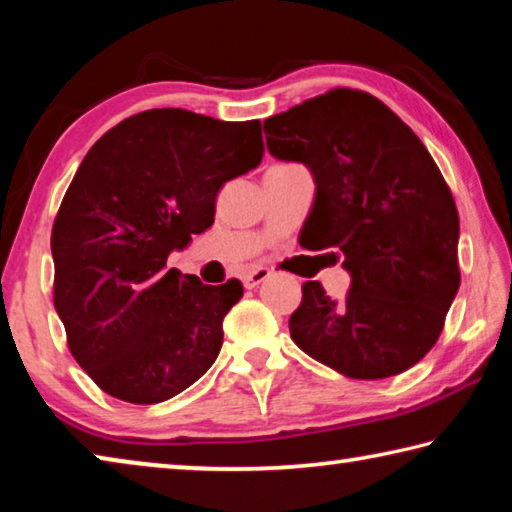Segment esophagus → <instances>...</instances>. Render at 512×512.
<instances>
[{"label": "esophagus", "mask_w": 512, "mask_h": 512, "mask_svg": "<svg viewBox=\"0 0 512 512\" xmlns=\"http://www.w3.org/2000/svg\"><path fill=\"white\" fill-rule=\"evenodd\" d=\"M268 277H271V271H268V268H253V271H248V273H244V287L246 289H255V287H259V284L262 282H266Z\"/></svg>", "instance_id": "34e87169"}]
</instances>
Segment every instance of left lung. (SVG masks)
Returning a JSON list of instances; mask_svg holds the SVG:
<instances>
[{"label": "left lung", "mask_w": 512, "mask_h": 512, "mask_svg": "<svg viewBox=\"0 0 512 512\" xmlns=\"http://www.w3.org/2000/svg\"><path fill=\"white\" fill-rule=\"evenodd\" d=\"M264 133L273 158L314 176L300 244L329 248L352 277L343 300L302 284L291 339L352 379L409 370L438 341L461 284L458 212L443 173L418 135L361 90H329L268 117Z\"/></svg>", "instance_id": "8db88e82"}]
</instances>
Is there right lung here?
I'll return each instance as SVG.
<instances>
[{
  "label": "right lung",
  "mask_w": 512,
  "mask_h": 512,
  "mask_svg": "<svg viewBox=\"0 0 512 512\" xmlns=\"http://www.w3.org/2000/svg\"><path fill=\"white\" fill-rule=\"evenodd\" d=\"M262 124L183 108L121 121L85 155L51 230L54 307L67 345L101 391L158 404L201 379L244 296L167 271L214 223L223 183L262 162Z\"/></svg>",
  "instance_id": "obj_1"
}]
</instances>
